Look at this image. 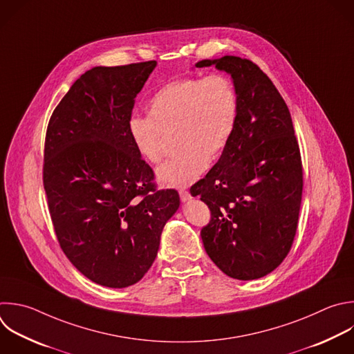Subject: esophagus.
Masks as SVG:
<instances>
[{"mask_svg": "<svg viewBox=\"0 0 354 354\" xmlns=\"http://www.w3.org/2000/svg\"><path fill=\"white\" fill-rule=\"evenodd\" d=\"M179 196H180V200H182L183 203L192 200V194H190L187 190H179Z\"/></svg>", "mask_w": 354, "mask_h": 354, "instance_id": "1", "label": "esophagus"}]
</instances>
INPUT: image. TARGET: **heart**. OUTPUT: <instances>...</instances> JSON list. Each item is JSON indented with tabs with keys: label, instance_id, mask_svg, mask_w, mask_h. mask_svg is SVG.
Wrapping results in <instances>:
<instances>
[{
	"label": "heart",
	"instance_id": "obj_1",
	"mask_svg": "<svg viewBox=\"0 0 354 354\" xmlns=\"http://www.w3.org/2000/svg\"><path fill=\"white\" fill-rule=\"evenodd\" d=\"M239 101L233 83L223 75L180 77L162 84L149 101V115H132L129 138L150 164L162 158L164 136H176L180 153L158 172L162 185L185 187L196 182L226 147L238 121Z\"/></svg>",
	"mask_w": 354,
	"mask_h": 354
}]
</instances>
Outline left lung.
Segmentation results:
<instances>
[{
  "mask_svg": "<svg viewBox=\"0 0 354 354\" xmlns=\"http://www.w3.org/2000/svg\"><path fill=\"white\" fill-rule=\"evenodd\" d=\"M211 65L232 77L238 121L221 158L190 193L211 211L200 233L208 257L230 278L259 279L285 260L295 239L300 149L286 102L254 62L225 55L196 64Z\"/></svg>",
  "mask_w": 354,
  "mask_h": 354,
  "instance_id": "8db88e82",
  "label": "left lung"
}]
</instances>
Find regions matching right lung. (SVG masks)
<instances>
[{"mask_svg":"<svg viewBox=\"0 0 354 354\" xmlns=\"http://www.w3.org/2000/svg\"><path fill=\"white\" fill-rule=\"evenodd\" d=\"M157 62L95 66L54 109L43 182L57 239L69 261L106 288L139 282L157 257L167 221L179 208L129 133L135 98Z\"/></svg>","mask_w":354,"mask_h":354,"instance_id":"1","label":"right lung"}]
</instances>
